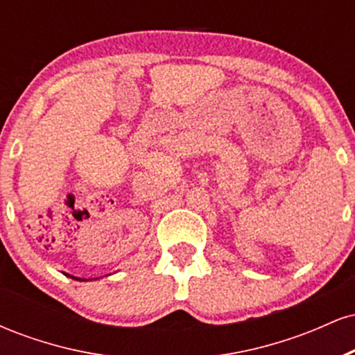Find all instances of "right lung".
<instances>
[{
    "label": "right lung",
    "instance_id": "add662e5",
    "mask_svg": "<svg viewBox=\"0 0 355 355\" xmlns=\"http://www.w3.org/2000/svg\"><path fill=\"white\" fill-rule=\"evenodd\" d=\"M68 277H71V279H75V280H80L78 277H73V275H68ZM85 280H87V279H85Z\"/></svg>",
    "mask_w": 355,
    "mask_h": 355
}]
</instances>
